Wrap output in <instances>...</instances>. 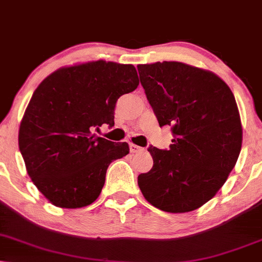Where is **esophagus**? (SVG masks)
Returning <instances> with one entry per match:
<instances>
[{
	"mask_svg": "<svg viewBox=\"0 0 262 262\" xmlns=\"http://www.w3.org/2000/svg\"><path fill=\"white\" fill-rule=\"evenodd\" d=\"M129 150H130L132 154H137V152H140L142 150V147L138 146V145L135 144H130L129 145Z\"/></svg>",
	"mask_w": 262,
	"mask_h": 262,
	"instance_id": "obj_1",
	"label": "esophagus"
}]
</instances>
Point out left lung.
Listing matches in <instances>:
<instances>
[{
	"instance_id": "8db88e82",
	"label": "left lung",
	"mask_w": 262,
	"mask_h": 262,
	"mask_svg": "<svg viewBox=\"0 0 262 262\" xmlns=\"http://www.w3.org/2000/svg\"><path fill=\"white\" fill-rule=\"evenodd\" d=\"M141 85L169 150L150 146L154 167L138 177L145 200L168 213L202 207L223 187L242 147L236 99L213 72L179 61L138 65Z\"/></svg>"
}]
</instances>
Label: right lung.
I'll use <instances>...</instances> for the list:
<instances>
[{
	"mask_svg": "<svg viewBox=\"0 0 262 262\" xmlns=\"http://www.w3.org/2000/svg\"><path fill=\"white\" fill-rule=\"evenodd\" d=\"M138 84L133 65L98 60L59 69L36 88L19 129V150L32 183L55 207L92 204L111 162L129 154L127 142L93 130L114 127L118 98Z\"/></svg>",
	"mask_w": 262,
	"mask_h": 262,
	"instance_id": "obj_1",
	"label": "right lung"
}]
</instances>
